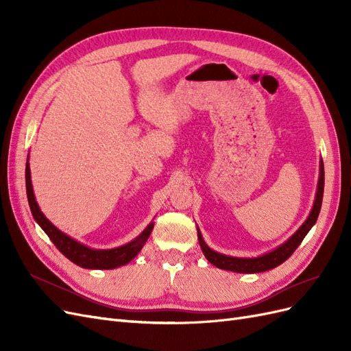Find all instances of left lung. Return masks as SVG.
Returning <instances> with one entry per match:
<instances>
[{
    "label": "left lung",
    "instance_id": "left-lung-1",
    "mask_svg": "<svg viewBox=\"0 0 351 351\" xmlns=\"http://www.w3.org/2000/svg\"><path fill=\"white\" fill-rule=\"evenodd\" d=\"M324 184H325V173H324V162L321 161V173H319V183H317V192H316V199H315V205L312 208V212L309 218L304 221V224L295 231V234L287 240L284 244L278 249H275L274 252H269L267 254H263L261 258H253V259H243V258H231L226 256V254L217 253L214 250H210L204 239H202L200 232L197 231V239L200 243L202 252L205 253L206 259L215 265L217 268L226 269V271H234V272H241V274H256V272H263V271H269L272 268H277L278 265L285 262L289 259L294 250L299 247V244L303 241L307 232L313 227V224L317 219V215L321 212L322 206V197H324Z\"/></svg>",
    "mask_w": 351,
    "mask_h": 351
}]
</instances>
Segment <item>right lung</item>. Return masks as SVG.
I'll return each instance as SVG.
<instances>
[{
	"instance_id": "right-lung-1",
	"label": "right lung",
	"mask_w": 351,
	"mask_h": 351,
	"mask_svg": "<svg viewBox=\"0 0 351 351\" xmlns=\"http://www.w3.org/2000/svg\"><path fill=\"white\" fill-rule=\"evenodd\" d=\"M26 193H27L32 215H34L35 221L40 226V228L47 232L49 240L56 244V247L64 254L67 259H70L73 263L79 265L82 268L112 269L117 267H121V265L129 263L136 254L141 252V249L143 247L147 237L151 236V231L154 228V224L151 222L139 237H136L133 241H130L129 244H124L121 247L110 249V250H93L66 236L64 232H61L58 228L52 226L51 222L45 218V215L42 214L35 200L34 189H32L29 164H26Z\"/></svg>"
}]
</instances>
